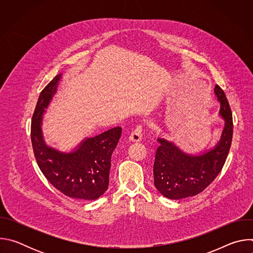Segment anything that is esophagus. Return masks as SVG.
I'll return each instance as SVG.
<instances>
[{
    "label": "esophagus",
    "instance_id": "1",
    "mask_svg": "<svg viewBox=\"0 0 253 253\" xmlns=\"http://www.w3.org/2000/svg\"><path fill=\"white\" fill-rule=\"evenodd\" d=\"M142 139V126L137 125L136 128L132 131V133L129 136V140L131 142H139Z\"/></svg>",
    "mask_w": 253,
    "mask_h": 253
}]
</instances>
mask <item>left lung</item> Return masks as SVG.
Returning <instances> with one entry per match:
<instances>
[{
  "label": "left lung",
  "mask_w": 253,
  "mask_h": 253,
  "mask_svg": "<svg viewBox=\"0 0 253 253\" xmlns=\"http://www.w3.org/2000/svg\"><path fill=\"white\" fill-rule=\"evenodd\" d=\"M214 93L220 103L224 128L214 148L199 154L183 152L173 142L158 138L159 145L153 167L154 185L169 199H182L202 192L221 171L232 141V113L223 90L216 85Z\"/></svg>",
  "instance_id": "left-lung-1"
}]
</instances>
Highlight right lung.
<instances>
[{
    "mask_svg": "<svg viewBox=\"0 0 253 253\" xmlns=\"http://www.w3.org/2000/svg\"><path fill=\"white\" fill-rule=\"evenodd\" d=\"M62 74L57 75L41 92L32 118L31 140L36 161L49 182L66 196L95 200L109 185L111 156L121 137L122 128L115 127L92 138L66 153L49 147L42 133L46 112Z\"/></svg>",
    "mask_w": 253,
    "mask_h": 253,
    "instance_id": "add662e5",
    "label": "right lung"
}]
</instances>
